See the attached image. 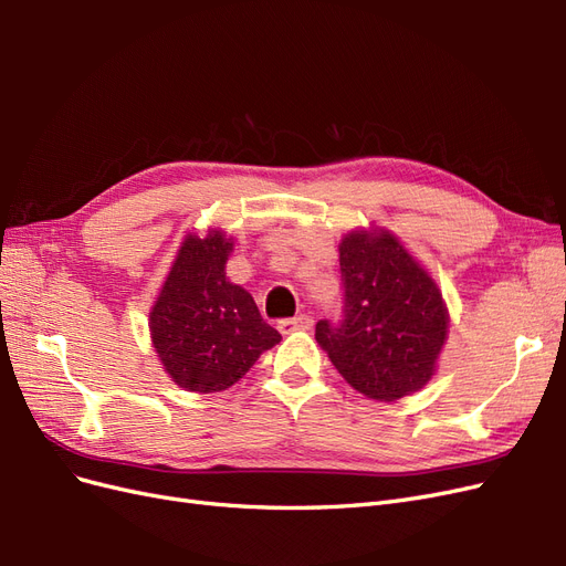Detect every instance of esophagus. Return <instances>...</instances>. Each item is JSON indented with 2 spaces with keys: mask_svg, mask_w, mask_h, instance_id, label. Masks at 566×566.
<instances>
[{
  "mask_svg": "<svg viewBox=\"0 0 566 566\" xmlns=\"http://www.w3.org/2000/svg\"><path fill=\"white\" fill-rule=\"evenodd\" d=\"M312 325H314V318H312V316L300 314V316H295V318H283V321L279 323V331H281L283 335H290V333H295V331H310Z\"/></svg>",
  "mask_w": 566,
  "mask_h": 566,
  "instance_id": "1",
  "label": "esophagus"
}]
</instances>
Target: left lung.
Segmentation results:
<instances>
[{"mask_svg": "<svg viewBox=\"0 0 566 566\" xmlns=\"http://www.w3.org/2000/svg\"><path fill=\"white\" fill-rule=\"evenodd\" d=\"M345 318L316 323L337 373L368 399L397 401L432 380L449 335L441 290L387 229L349 231L339 243Z\"/></svg>", "mask_w": 566, "mask_h": 566, "instance_id": "8db88e82", "label": "left lung"}]
</instances>
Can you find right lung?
I'll return each mask as SVG.
<instances>
[{
  "label": "right lung",
  "instance_id": "obj_1",
  "mask_svg": "<svg viewBox=\"0 0 566 566\" xmlns=\"http://www.w3.org/2000/svg\"><path fill=\"white\" fill-rule=\"evenodd\" d=\"M233 238L188 233L150 310V339L167 375L198 394L224 391L281 333L260 316L248 290L227 279Z\"/></svg>",
  "mask_w": 566,
  "mask_h": 566
}]
</instances>
